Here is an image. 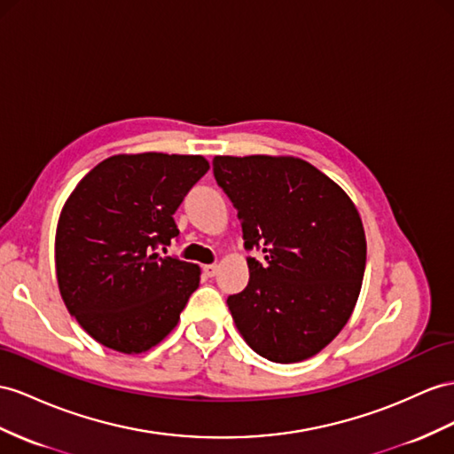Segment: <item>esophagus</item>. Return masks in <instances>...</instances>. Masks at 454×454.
<instances>
[{
    "mask_svg": "<svg viewBox=\"0 0 454 454\" xmlns=\"http://www.w3.org/2000/svg\"><path fill=\"white\" fill-rule=\"evenodd\" d=\"M203 272H205V276L213 278V276L218 272V266H216V264H205V266H203Z\"/></svg>",
    "mask_w": 454,
    "mask_h": 454,
    "instance_id": "1",
    "label": "esophagus"
}]
</instances>
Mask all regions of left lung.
Masks as SVG:
<instances>
[{
	"instance_id": "1",
	"label": "left lung",
	"mask_w": 454,
	"mask_h": 454,
	"mask_svg": "<svg viewBox=\"0 0 454 454\" xmlns=\"http://www.w3.org/2000/svg\"><path fill=\"white\" fill-rule=\"evenodd\" d=\"M215 178L238 208L249 284L228 297L241 338L272 363H301L333 341L366 266L364 226L338 184L299 157L213 159Z\"/></svg>"
}]
</instances>
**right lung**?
Instances as JSON below:
<instances>
[{
	"label": "right lung",
	"instance_id": "obj_1",
	"mask_svg": "<svg viewBox=\"0 0 454 454\" xmlns=\"http://www.w3.org/2000/svg\"><path fill=\"white\" fill-rule=\"evenodd\" d=\"M207 170L201 155L122 153L68 195L55 231L57 284L98 343L139 355L176 328L201 269L157 249L178 236L172 215Z\"/></svg>",
	"mask_w": 454,
	"mask_h": 454
}]
</instances>
